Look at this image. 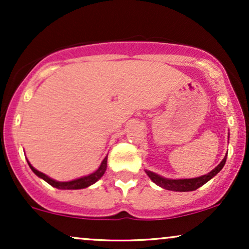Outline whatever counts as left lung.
<instances>
[{
	"instance_id": "1",
	"label": "left lung",
	"mask_w": 249,
	"mask_h": 249,
	"mask_svg": "<svg viewBox=\"0 0 249 249\" xmlns=\"http://www.w3.org/2000/svg\"><path fill=\"white\" fill-rule=\"evenodd\" d=\"M228 138H230V134H228ZM226 159H227V153H226L224 159H222L218 166L213 168L210 173L191 179H168L152 172V171L145 170V172H146L148 178L152 180L154 184L158 185V186H160L161 188H165V190L168 191H174V192H191V191L198 190V188L201 187L202 185H205L207 181H210L213 177H215L216 174L222 170V167L225 166Z\"/></svg>"
}]
</instances>
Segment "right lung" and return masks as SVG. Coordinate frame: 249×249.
<instances>
[{
    "label": "right lung",
    "instance_id": "1",
    "mask_svg": "<svg viewBox=\"0 0 249 249\" xmlns=\"http://www.w3.org/2000/svg\"><path fill=\"white\" fill-rule=\"evenodd\" d=\"M28 164H29L31 171H33V172L35 173L37 177H39V178L44 180V181H47L48 184L51 185V186L58 188V190H81V188H85V187L91 186V185H93L96 181H98V180L102 178L103 174H104L105 171H107V156L105 157L104 159H103L101 166H99L98 170L95 171V172L89 174V176L82 177V178H77V179L70 180V181H57V180L50 178V177H48L47 174H44V173L39 172V171H37L36 168L30 164L29 160H28Z\"/></svg>",
    "mask_w": 249,
    "mask_h": 249
}]
</instances>
